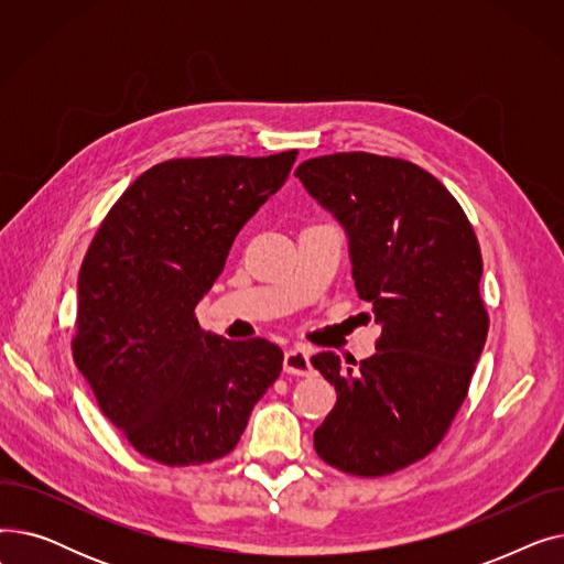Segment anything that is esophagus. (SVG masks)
Returning <instances> with one entry per match:
<instances>
[{
    "label": "esophagus",
    "instance_id": "34e87169",
    "mask_svg": "<svg viewBox=\"0 0 564 564\" xmlns=\"http://www.w3.org/2000/svg\"><path fill=\"white\" fill-rule=\"evenodd\" d=\"M283 372L294 375V377H308L313 372L311 351L304 349V347L288 349L285 357H283Z\"/></svg>",
    "mask_w": 564,
    "mask_h": 564
}]
</instances>
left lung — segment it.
<instances>
[{
  "instance_id": "8db88e82",
  "label": "left lung",
  "mask_w": 564,
  "mask_h": 564,
  "mask_svg": "<svg viewBox=\"0 0 564 564\" xmlns=\"http://www.w3.org/2000/svg\"><path fill=\"white\" fill-rule=\"evenodd\" d=\"M294 175L345 228L354 285L381 327L357 368L334 351L311 359L338 393L315 451L351 476H389L430 455L466 400L489 329L478 237L455 196L406 160L336 153Z\"/></svg>"
}]
</instances>
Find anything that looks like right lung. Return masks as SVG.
Wrapping results in <instances>:
<instances>
[{"mask_svg":"<svg viewBox=\"0 0 564 564\" xmlns=\"http://www.w3.org/2000/svg\"><path fill=\"white\" fill-rule=\"evenodd\" d=\"M294 160L297 151L155 164L113 203L84 256L73 359L148 459L189 466L228 455L281 375V347L203 332L194 308Z\"/></svg>","mask_w":564,"mask_h":564,"instance_id":"add662e5","label":"right lung"}]
</instances>
